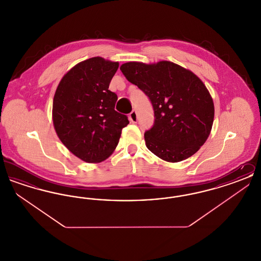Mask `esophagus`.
I'll use <instances>...</instances> for the list:
<instances>
[{"label":"esophagus","instance_id":"1","mask_svg":"<svg viewBox=\"0 0 261 261\" xmlns=\"http://www.w3.org/2000/svg\"><path fill=\"white\" fill-rule=\"evenodd\" d=\"M128 117H129L130 122H132V123H137V121H138V119H139L136 111H133V112H131Z\"/></svg>","mask_w":261,"mask_h":261}]
</instances>
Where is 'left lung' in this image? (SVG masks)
I'll use <instances>...</instances> for the list:
<instances>
[{"mask_svg":"<svg viewBox=\"0 0 261 261\" xmlns=\"http://www.w3.org/2000/svg\"><path fill=\"white\" fill-rule=\"evenodd\" d=\"M126 79L148 97L154 123L146 131L147 148L168 162L195 154L211 134L214 105L199 77L176 63L129 62L120 66Z\"/></svg>","mask_w":261,"mask_h":261,"instance_id":"8db88e82","label":"left lung"}]
</instances>
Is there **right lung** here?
Segmentation results:
<instances>
[{"label": "right lung", "mask_w": 261, "mask_h": 261, "mask_svg": "<svg viewBox=\"0 0 261 261\" xmlns=\"http://www.w3.org/2000/svg\"><path fill=\"white\" fill-rule=\"evenodd\" d=\"M119 63L100 57L77 63L62 77L53 101V123L62 144L89 163L107 160L116 148L127 116L114 110L109 90Z\"/></svg>", "instance_id": "obj_1"}]
</instances>
